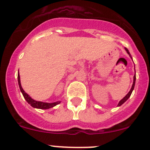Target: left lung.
Returning a JSON list of instances; mask_svg holds the SVG:
<instances>
[{
	"label": "left lung",
	"mask_w": 150,
	"mask_h": 150,
	"mask_svg": "<svg viewBox=\"0 0 150 150\" xmlns=\"http://www.w3.org/2000/svg\"><path fill=\"white\" fill-rule=\"evenodd\" d=\"M125 50H126V51H127V53H128V54H129V56H130V58H131V59H132L131 56H130V52L128 51V50H127V49L126 48V47H125ZM135 83H136V73H135L134 76H133V85H132L131 89L130 90V91H129V92L127 93V95L125 96V97H124V98H123V99H122V100H120V103H119V104H118V106H120V105H122L123 103H125V101H127V99H128L129 97H130V95H131L132 92H133V90L134 89V86H135Z\"/></svg>",
	"instance_id": "8db88e82"
}]
</instances>
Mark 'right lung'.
Here are the masks:
<instances>
[{"label":"right lung","instance_id":"right-lung-1","mask_svg":"<svg viewBox=\"0 0 150 150\" xmlns=\"http://www.w3.org/2000/svg\"><path fill=\"white\" fill-rule=\"evenodd\" d=\"M17 79H18V84H19V87H20V89L21 91L22 94H23V97H24L25 100L28 102V104H30V105L32 106L33 108H40V109H48L50 108H53L54 106H56V105L59 104L61 103L60 101H57L56 103H43V102H40V101H36V100H33L27 93L25 92L24 90L23 89L21 86V83H20V74H19L18 72V75H17Z\"/></svg>","mask_w":150,"mask_h":150}]
</instances>
